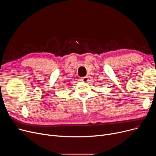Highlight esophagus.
Instances as JSON below:
<instances>
[{"mask_svg":"<svg viewBox=\"0 0 156 156\" xmlns=\"http://www.w3.org/2000/svg\"><path fill=\"white\" fill-rule=\"evenodd\" d=\"M80 81H83V82H87V81L88 80V76H85V77H81L80 78Z\"/></svg>","mask_w":156,"mask_h":156,"instance_id":"1","label":"esophagus"}]
</instances>
